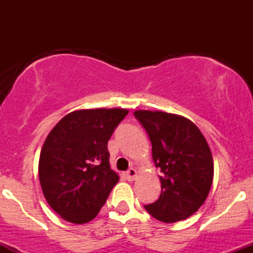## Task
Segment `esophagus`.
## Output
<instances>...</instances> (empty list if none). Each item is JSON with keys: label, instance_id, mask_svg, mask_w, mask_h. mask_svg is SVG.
<instances>
[{"label": "esophagus", "instance_id": "obj_1", "mask_svg": "<svg viewBox=\"0 0 253 253\" xmlns=\"http://www.w3.org/2000/svg\"><path fill=\"white\" fill-rule=\"evenodd\" d=\"M135 177H136V170L134 168H129V169L126 171V178L128 179V181H133Z\"/></svg>", "mask_w": 253, "mask_h": 253}]
</instances>
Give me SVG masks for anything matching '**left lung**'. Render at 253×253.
Returning a JSON list of instances; mask_svg holds the SVG:
<instances>
[{
  "mask_svg": "<svg viewBox=\"0 0 253 253\" xmlns=\"http://www.w3.org/2000/svg\"><path fill=\"white\" fill-rule=\"evenodd\" d=\"M152 144L159 176V199L145 210L167 223L187 219L197 211L213 183V157L201 130L189 119L165 112L135 110Z\"/></svg>",
  "mask_w": 253,
  "mask_h": 253,
  "instance_id": "left-lung-1",
  "label": "left lung"
}]
</instances>
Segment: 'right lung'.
<instances>
[{
    "label": "right lung",
    "instance_id": "right-lung-1",
    "mask_svg": "<svg viewBox=\"0 0 253 253\" xmlns=\"http://www.w3.org/2000/svg\"><path fill=\"white\" fill-rule=\"evenodd\" d=\"M127 114L123 108L75 110L48 133L39 158L40 185L52 210L66 221H91L118 183L107 144Z\"/></svg>",
    "mask_w": 253,
    "mask_h": 253
}]
</instances>
